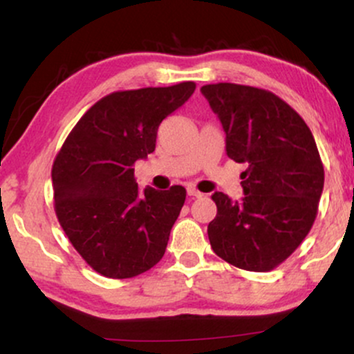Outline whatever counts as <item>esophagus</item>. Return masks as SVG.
<instances>
[{
  "mask_svg": "<svg viewBox=\"0 0 354 354\" xmlns=\"http://www.w3.org/2000/svg\"><path fill=\"white\" fill-rule=\"evenodd\" d=\"M188 196H193V198H201L203 196V193L201 191H198L196 188H193V186H188Z\"/></svg>",
  "mask_w": 354,
  "mask_h": 354,
  "instance_id": "obj_1",
  "label": "esophagus"
}]
</instances>
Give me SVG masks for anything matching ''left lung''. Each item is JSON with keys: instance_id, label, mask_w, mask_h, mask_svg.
Listing matches in <instances>:
<instances>
[{"instance_id": "left-lung-1", "label": "left lung", "mask_w": 354, "mask_h": 354, "mask_svg": "<svg viewBox=\"0 0 354 354\" xmlns=\"http://www.w3.org/2000/svg\"><path fill=\"white\" fill-rule=\"evenodd\" d=\"M226 133V154L246 163L245 196L216 193V218L208 225L211 248L246 271L274 270L310 233L324 185L318 146L304 120L263 88L234 83L201 88Z\"/></svg>"}]
</instances>
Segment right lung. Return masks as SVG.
<instances>
[{
	"mask_svg": "<svg viewBox=\"0 0 354 354\" xmlns=\"http://www.w3.org/2000/svg\"><path fill=\"white\" fill-rule=\"evenodd\" d=\"M193 81L115 91L96 101L53 163L55 211L68 239L96 273L138 276L163 258L186 189H138L135 163L156 146L158 126L193 95Z\"/></svg>",
	"mask_w": 354,
	"mask_h": 354,
	"instance_id": "add662e5",
	"label": "right lung"
}]
</instances>
